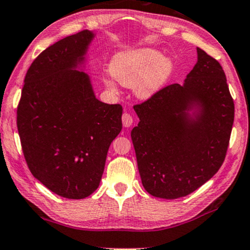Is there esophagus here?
Masks as SVG:
<instances>
[{"instance_id": "esophagus-1", "label": "esophagus", "mask_w": 250, "mask_h": 250, "mask_svg": "<svg viewBox=\"0 0 250 250\" xmlns=\"http://www.w3.org/2000/svg\"><path fill=\"white\" fill-rule=\"evenodd\" d=\"M122 121H123V125L125 127H129L133 124V117L131 116V113L128 112H124L122 116Z\"/></svg>"}]
</instances>
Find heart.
Segmentation results:
<instances>
[{
    "label": "heart",
    "instance_id": "b5f03b06",
    "mask_svg": "<svg viewBox=\"0 0 250 250\" xmlns=\"http://www.w3.org/2000/svg\"><path fill=\"white\" fill-rule=\"evenodd\" d=\"M112 76L122 85L135 87L140 97H149L163 86L172 72V63L167 57L150 48L118 54L111 63ZM106 86L113 88L109 80Z\"/></svg>",
    "mask_w": 250,
    "mask_h": 250
}]
</instances>
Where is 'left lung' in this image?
<instances>
[{
    "mask_svg": "<svg viewBox=\"0 0 250 250\" xmlns=\"http://www.w3.org/2000/svg\"><path fill=\"white\" fill-rule=\"evenodd\" d=\"M200 102L190 123L183 111ZM140 122L131 137L142 185L150 195L177 199L215 176L225 160L234 102L219 62L197 48V63L184 86L171 83L134 104Z\"/></svg>",
    "mask_w": 250,
    "mask_h": 250,
    "instance_id": "obj_1",
    "label": "left lung"
}]
</instances>
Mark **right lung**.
I'll use <instances>...</instances> for the list:
<instances>
[{"label": "right lung", "instance_id": "1", "mask_svg": "<svg viewBox=\"0 0 250 250\" xmlns=\"http://www.w3.org/2000/svg\"><path fill=\"white\" fill-rule=\"evenodd\" d=\"M92 32L83 30L44 49L28 67L17 106L22 154L31 173L66 199L89 196L122 129L121 104L96 99L83 61Z\"/></svg>", "mask_w": 250, "mask_h": 250}]
</instances>
